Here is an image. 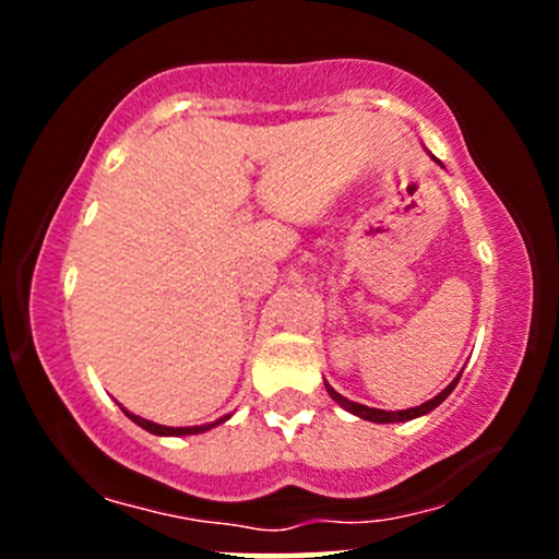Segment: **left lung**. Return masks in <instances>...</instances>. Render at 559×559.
Here are the masks:
<instances>
[{"label":"left lung","mask_w":559,"mask_h":559,"mask_svg":"<svg viewBox=\"0 0 559 559\" xmlns=\"http://www.w3.org/2000/svg\"><path fill=\"white\" fill-rule=\"evenodd\" d=\"M433 157V155H431ZM436 159V157H433ZM436 163H439V159H436ZM441 165V163H439ZM457 381L460 378H454L452 383H449V386L444 389V391H439V394L433 396V400H428V402H423L420 407H409V409H396V413H391V409H376V407H365V404H357V402H349L346 400V396H342L338 394L336 389L331 386V383H325V391H329L331 394V400L333 402H338L342 404V407L346 409V413H352V415H357V418H362V420H370V423H404V420H413V418H420V415H426V413H431V409H436L439 407L441 402L447 400L449 394H452V389L457 386Z\"/></svg>","instance_id":"obj_1"}]
</instances>
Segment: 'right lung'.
I'll return each instance as SVG.
<instances>
[{
    "instance_id": "right-lung-1",
    "label": "right lung",
    "mask_w": 559,
    "mask_h": 559,
    "mask_svg": "<svg viewBox=\"0 0 559 559\" xmlns=\"http://www.w3.org/2000/svg\"><path fill=\"white\" fill-rule=\"evenodd\" d=\"M120 409H123V413H126L128 418H131L133 423H136V426H141V428H144V431H150V433H155V436H191V433H202V431H210V428L221 426V423H226V420L230 418V415H226V418H221V420H215V423H204V426L170 428V426H159V423H152V420H146V418H139V415L128 413L126 407H120Z\"/></svg>"
}]
</instances>
